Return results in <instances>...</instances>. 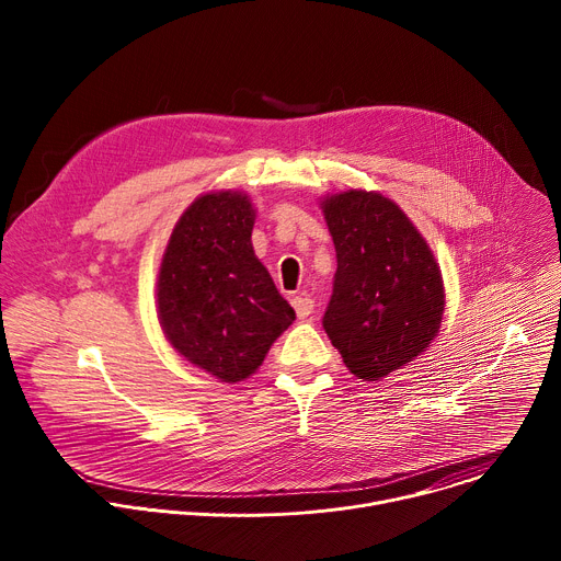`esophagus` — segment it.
<instances>
[{
  "label": "esophagus",
  "instance_id": "1",
  "mask_svg": "<svg viewBox=\"0 0 561 561\" xmlns=\"http://www.w3.org/2000/svg\"><path fill=\"white\" fill-rule=\"evenodd\" d=\"M290 304H293V308H295L299 319H306L312 312V308H314V301L310 297H304V295H295L290 299Z\"/></svg>",
  "mask_w": 561,
  "mask_h": 561
}]
</instances>
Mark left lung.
Here are the masks:
<instances>
[{
    "label": "left lung",
    "instance_id": "left-lung-1",
    "mask_svg": "<svg viewBox=\"0 0 561 561\" xmlns=\"http://www.w3.org/2000/svg\"><path fill=\"white\" fill-rule=\"evenodd\" d=\"M319 206L337 253L324 329L355 377L383 379L439 333V264L409 215L377 191L331 193Z\"/></svg>",
    "mask_w": 561,
    "mask_h": 561
}]
</instances>
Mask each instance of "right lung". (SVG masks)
I'll use <instances>...</instances> for the list:
<instances>
[{"label": "right lung", "mask_w": 561, "mask_h": 561, "mask_svg": "<svg viewBox=\"0 0 561 561\" xmlns=\"http://www.w3.org/2000/svg\"><path fill=\"white\" fill-rule=\"evenodd\" d=\"M255 217L242 191L199 195L180 215L157 273V317L169 344L224 383L249 379L295 322L253 251Z\"/></svg>", "instance_id": "obj_1"}]
</instances>
